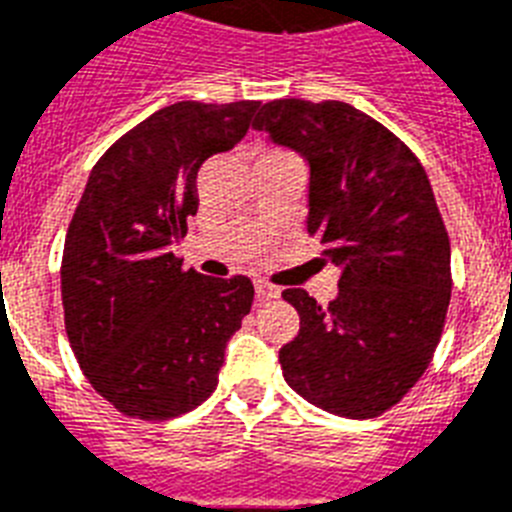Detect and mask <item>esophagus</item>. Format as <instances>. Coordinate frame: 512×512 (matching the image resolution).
I'll return each mask as SVG.
<instances>
[{
	"instance_id": "34e87169",
	"label": "esophagus",
	"mask_w": 512,
	"mask_h": 512,
	"mask_svg": "<svg viewBox=\"0 0 512 512\" xmlns=\"http://www.w3.org/2000/svg\"><path fill=\"white\" fill-rule=\"evenodd\" d=\"M255 292L260 300H273V297L281 295V289L273 287V284H268V281H255Z\"/></svg>"
}]
</instances>
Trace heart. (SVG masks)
<instances>
[{
	"label": "heart",
	"mask_w": 512,
	"mask_h": 512,
	"mask_svg": "<svg viewBox=\"0 0 512 512\" xmlns=\"http://www.w3.org/2000/svg\"><path fill=\"white\" fill-rule=\"evenodd\" d=\"M273 156H292V154H287V151H279V148H268V151H263V154H260V159H273Z\"/></svg>",
	"instance_id": "obj_1"
}]
</instances>
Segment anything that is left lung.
Segmentation results:
<instances>
[{"label":"left lung","mask_w":512,"mask_h":512,"mask_svg":"<svg viewBox=\"0 0 512 512\" xmlns=\"http://www.w3.org/2000/svg\"><path fill=\"white\" fill-rule=\"evenodd\" d=\"M252 127L308 162V233L340 268L329 305L281 292L300 313L279 350L284 380L324 412L380 417L425 374L452 300V244L428 175L404 140L340 100H271Z\"/></svg>","instance_id":"1"}]
</instances>
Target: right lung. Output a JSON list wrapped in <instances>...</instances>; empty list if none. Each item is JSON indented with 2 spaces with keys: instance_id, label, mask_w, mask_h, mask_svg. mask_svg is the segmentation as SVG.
Masks as SVG:
<instances>
[{
  "instance_id": "1",
  "label": "right lung",
  "mask_w": 512,
  "mask_h": 512,
  "mask_svg": "<svg viewBox=\"0 0 512 512\" xmlns=\"http://www.w3.org/2000/svg\"><path fill=\"white\" fill-rule=\"evenodd\" d=\"M257 100H183L124 132L92 167L63 247L66 335L116 412L172 420L217 388L225 342L255 300L172 252L196 215V175L247 135Z\"/></svg>"
}]
</instances>
